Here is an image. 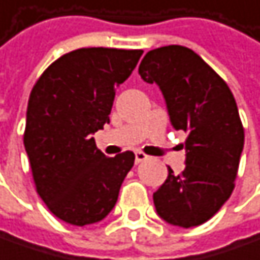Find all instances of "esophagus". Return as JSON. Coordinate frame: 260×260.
Listing matches in <instances>:
<instances>
[{"mask_svg": "<svg viewBox=\"0 0 260 260\" xmlns=\"http://www.w3.org/2000/svg\"><path fill=\"white\" fill-rule=\"evenodd\" d=\"M146 158H148V155H146L145 152H142V151H138L136 152V163H141V161H145Z\"/></svg>", "mask_w": 260, "mask_h": 260, "instance_id": "34e87169", "label": "esophagus"}]
</instances>
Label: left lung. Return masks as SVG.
Segmentation results:
<instances>
[{
	"instance_id": "1",
	"label": "left lung",
	"mask_w": 260,
	"mask_h": 260,
	"mask_svg": "<svg viewBox=\"0 0 260 260\" xmlns=\"http://www.w3.org/2000/svg\"><path fill=\"white\" fill-rule=\"evenodd\" d=\"M139 75L157 83L171 122L188 136L185 168L152 194L158 215L181 228L208 221L231 198L244 146V127L228 83L191 49L178 45L149 50Z\"/></svg>"
}]
</instances>
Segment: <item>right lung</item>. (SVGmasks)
<instances>
[{"label":"right lung","mask_w":260,"mask_h":260,"mask_svg":"<svg viewBox=\"0 0 260 260\" xmlns=\"http://www.w3.org/2000/svg\"><path fill=\"white\" fill-rule=\"evenodd\" d=\"M142 53L76 49L53 61L32 86L23 145L39 196L66 223L103 220L133 168L132 151L106 157L91 135L109 124L115 88L132 75Z\"/></svg>","instance_id":"right-lung-1"}]
</instances>
